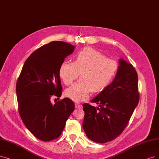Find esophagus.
Instances as JSON below:
<instances>
[{"mask_svg":"<svg viewBox=\"0 0 159 159\" xmlns=\"http://www.w3.org/2000/svg\"><path fill=\"white\" fill-rule=\"evenodd\" d=\"M75 106L76 108H81V105L80 104H78V103H75Z\"/></svg>","mask_w":159,"mask_h":159,"instance_id":"34e87169","label":"esophagus"}]
</instances>
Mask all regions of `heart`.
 Wrapping results in <instances>:
<instances>
[{"label": "heart", "mask_w": 159, "mask_h": 159, "mask_svg": "<svg viewBox=\"0 0 159 159\" xmlns=\"http://www.w3.org/2000/svg\"><path fill=\"white\" fill-rule=\"evenodd\" d=\"M119 70L118 63L107 59L102 53L91 48H85L75 56L74 62H63L59 76L66 85L78 78L80 80L65 90V96L75 102L86 100L90 93L104 90L115 78Z\"/></svg>", "instance_id": "b5f03b06"}]
</instances>
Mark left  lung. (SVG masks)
I'll list each match as a JSON object with an SVG mask.
<instances>
[{"instance_id":"8db88e82","label":"left lung","mask_w":159,"mask_h":159,"mask_svg":"<svg viewBox=\"0 0 159 159\" xmlns=\"http://www.w3.org/2000/svg\"><path fill=\"white\" fill-rule=\"evenodd\" d=\"M119 62L113 81L91 101L98 107L83 104V129L87 138L94 142H108L121 134L139 102L135 68L123 59Z\"/></svg>"}]
</instances>
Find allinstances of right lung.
<instances>
[{"label":"right lung","instance_id":"right-lung-1","mask_svg":"<svg viewBox=\"0 0 159 159\" xmlns=\"http://www.w3.org/2000/svg\"><path fill=\"white\" fill-rule=\"evenodd\" d=\"M75 46L52 42L32 53L25 62L16 84L20 117L36 138L48 142L59 138L74 110L73 101L65 98L55 104L51 98L62 94L59 68Z\"/></svg>","mask_w":159,"mask_h":159}]
</instances>
